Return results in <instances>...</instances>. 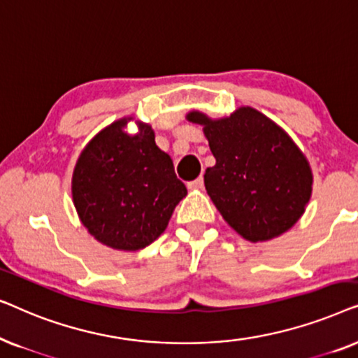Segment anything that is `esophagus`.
<instances>
[{"label": "esophagus", "mask_w": 358, "mask_h": 358, "mask_svg": "<svg viewBox=\"0 0 358 358\" xmlns=\"http://www.w3.org/2000/svg\"><path fill=\"white\" fill-rule=\"evenodd\" d=\"M187 187L189 189H202L203 187V178L200 176V178L190 180V182H187Z\"/></svg>", "instance_id": "1"}]
</instances>
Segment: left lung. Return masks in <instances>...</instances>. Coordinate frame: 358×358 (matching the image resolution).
<instances>
[{
    "mask_svg": "<svg viewBox=\"0 0 358 358\" xmlns=\"http://www.w3.org/2000/svg\"><path fill=\"white\" fill-rule=\"evenodd\" d=\"M203 125L217 164L205 171V189L234 231L248 241H267L298 222L311 197L310 164L285 131L251 107Z\"/></svg>",
    "mask_w": 358,
    "mask_h": 358,
    "instance_id": "obj_1",
    "label": "left lung"
}]
</instances>
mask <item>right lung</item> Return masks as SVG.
<instances>
[{
    "mask_svg": "<svg viewBox=\"0 0 358 358\" xmlns=\"http://www.w3.org/2000/svg\"><path fill=\"white\" fill-rule=\"evenodd\" d=\"M119 120L91 140L73 173V202L97 241L136 251L168 227L176 205L187 195L173 159L155 143L150 125L127 135Z\"/></svg>",
    "mask_w": 358,
    "mask_h": 358,
    "instance_id": "add662e5",
    "label": "right lung"
}]
</instances>
